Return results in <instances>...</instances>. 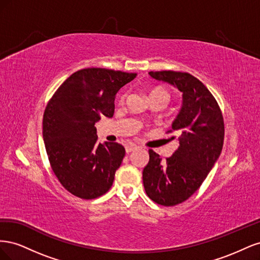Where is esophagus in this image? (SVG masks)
<instances>
[{
	"label": "esophagus",
	"instance_id": "1",
	"mask_svg": "<svg viewBox=\"0 0 260 260\" xmlns=\"http://www.w3.org/2000/svg\"><path fill=\"white\" fill-rule=\"evenodd\" d=\"M138 148H139V146L136 145V144H129V145L125 146V152L131 153L133 151H136V149H138Z\"/></svg>",
	"mask_w": 260,
	"mask_h": 260
}]
</instances>
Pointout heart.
<instances>
[{
    "label": "heart",
    "instance_id": "1",
    "mask_svg": "<svg viewBox=\"0 0 260 260\" xmlns=\"http://www.w3.org/2000/svg\"><path fill=\"white\" fill-rule=\"evenodd\" d=\"M157 95H160V96L166 98V99L169 101V93H168L166 90H162V89H154V90L151 92V94H149V98L157 96ZM127 96H128V93H127V92H123V93L121 94V95H120V98H119V101H120V102H124L125 99H127Z\"/></svg>",
    "mask_w": 260,
    "mask_h": 260
}]
</instances>
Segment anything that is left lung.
<instances>
[{"instance_id": "8db88e82", "label": "left lung", "mask_w": 260, "mask_h": 260, "mask_svg": "<svg viewBox=\"0 0 260 260\" xmlns=\"http://www.w3.org/2000/svg\"><path fill=\"white\" fill-rule=\"evenodd\" d=\"M148 74L183 93L182 108L168 131L179 135V147L165 160L148 149L149 160L143 169L148 198L162 206H175L191 198L214 167L223 146V116L214 95L194 76L172 70Z\"/></svg>"}]
</instances>
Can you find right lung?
I'll use <instances>...</instances> for the list:
<instances>
[{
  "mask_svg": "<svg viewBox=\"0 0 260 260\" xmlns=\"http://www.w3.org/2000/svg\"><path fill=\"white\" fill-rule=\"evenodd\" d=\"M137 77L106 68H84L60 84L43 114V140L60 184L82 200L104 195L125 154L121 144L98 142L94 127L113 117L117 92Z\"/></svg>",
  "mask_w": 260,
  "mask_h": 260,
  "instance_id": "right-lung-1",
  "label": "right lung"
}]
</instances>
